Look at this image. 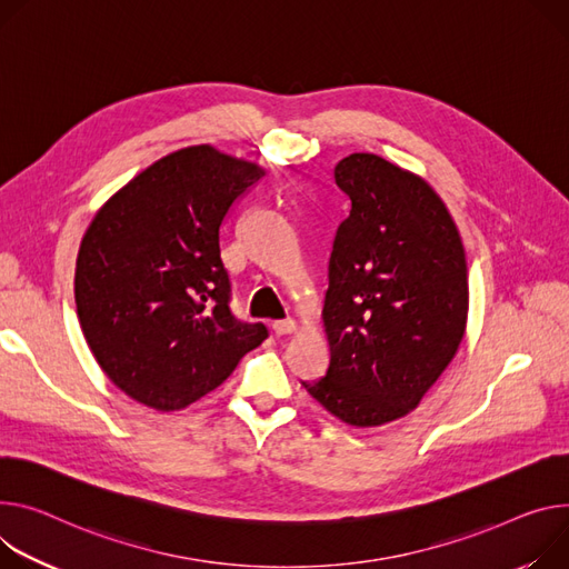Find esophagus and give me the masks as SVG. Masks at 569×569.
Segmentation results:
<instances>
[{
    "instance_id": "esophagus-1",
    "label": "esophagus",
    "mask_w": 569,
    "mask_h": 569,
    "mask_svg": "<svg viewBox=\"0 0 569 569\" xmlns=\"http://www.w3.org/2000/svg\"><path fill=\"white\" fill-rule=\"evenodd\" d=\"M272 331L277 336H288V333H295L297 331V322L292 318H286V320H274L272 322Z\"/></svg>"
}]
</instances>
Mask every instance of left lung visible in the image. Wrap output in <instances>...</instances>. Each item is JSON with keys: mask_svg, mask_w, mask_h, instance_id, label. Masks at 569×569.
I'll use <instances>...</instances> for the list:
<instances>
[{"mask_svg": "<svg viewBox=\"0 0 569 569\" xmlns=\"http://www.w3.org/2000/svg\"><path fill=\"white\" fill-rule=\"evenodd\" d=\"M351 199L329 258V370L301 381L351 427L403 418L438 381L468 322V263L436 190L377 157L349 153L333 170Z\"/></svg>", "mask_w": 569, "mask_h": 569, "instance_id": "obj_1", "label": "left lung"}]
</instances>
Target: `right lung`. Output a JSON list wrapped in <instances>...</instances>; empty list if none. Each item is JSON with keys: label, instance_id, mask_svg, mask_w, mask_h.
I'll return each instance as SVG.
<instances>
[{"label": "right lung", "instance_id": "1", "mask_svg": "<svg viewBox=\"0 0 569 569\" xmlns=\"http://www.w3.org/2000/svg\"><path fill=\"white\" fill-rule=\"evenodd\" d=\"M266 172L211 144L168 153L118 190L77 256L74 301L99 368L131 399L179 410L268 338L231 313L220 229Z\"/></svg>", "mask_w": 569, "mask_h": 569}]
</instances>
